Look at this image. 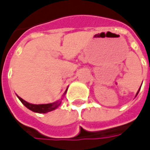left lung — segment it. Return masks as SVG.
Masks as SVG:
<instances>
[{"instance_id":"obj_1","label":"left lung","mask_w":150,"mask_h":150,"mask_svg":"<svg viewBox=\"0 0 150 150\" xmlns=\"http://www.w3.org/2000/svg\"><path fill=\"white\" fill-rule=\"evenodd\" d=\"M140 89H141V88H140ZM140 89L138 90V92H137V94H138V93H139V91H140Z\"/></svg>"}]
</instances>
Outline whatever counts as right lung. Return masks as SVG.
Returning <instances> with one entry per match:
<instances>
[{
	"instance_id": "1",
	"label": "right lung",
	"mask_w": 150,
	"mask_h": 150,
	"mask_svg": "<svg viewBox=\"0 0 150 150\" xmlns=\"http://www.w3.org/2000/svg\"><path fill=\"white\" fill-rule=\"evenodd\" d=\"M67 93V90L65 93ZM64 93V94H65ZM18 99L21 100V102L26 106V107L29 109L30 110L33 112H35V113H40V114H45V113H48V112L52 111V110H54L55 109H57L61 104V100H57V101H55L53 103H50V104H40V105H34L31 104L29 102H27L26 100H24L23 99H22L20 97H18Z\"/></svg>"
}]
</instances>
